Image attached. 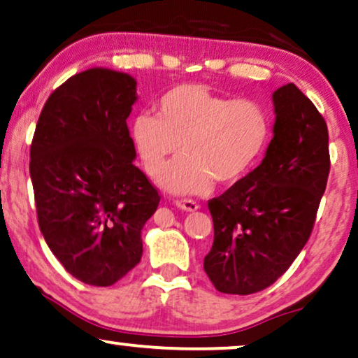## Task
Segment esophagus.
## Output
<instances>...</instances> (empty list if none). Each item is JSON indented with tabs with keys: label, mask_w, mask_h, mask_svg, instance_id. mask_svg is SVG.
<instances>
[{
	"label": "esophagus",
	"mask_w": 358,
	"mask_h": 358,
	"mask_svg": "<svg viewBox=\"0 0 358 358\" xmlns=\"http://www.w3.org/2000/svg\"><path fill=\"white\" fill-rule=\"evenodd\" d=\"M175 204H176V208H180L182 211H188V213L196 211V209L199 208V204L196 201H193V199H176Z\"/></svg>",
	"instance_id": "34e87169"
}]
</instances>
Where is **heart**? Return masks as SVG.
Returning <instances> with one entry per match:
<instances>
[{"mask_svg":"<svg viewBox=\"0 0 358 358\" xmlns=\"http://www.w3.org/2000/svg\"><path fill=\"white\" fill-rule=\"evenodd\" d=\"M271 119L264 104L231 99L199 83L166 90L155 103V116L141 113L131 137L142 165L157 176L182 145L185 154L159 176L175 194H203L219 185H234L257 165L268 145Z\"/></svg>","mask_w":358,"mask_h":358,"instance_id":"heart-1","label":"heart"}]
</instances>
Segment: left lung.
<instances>
[{"instance_id": "obj_1", "label": "left lung", "mask_w": 358, "mask_h": 358, "mask_svg": "<svg viewBox=\"0 0 358 358\" xmlns=\"http://www.w3.org/2000/svg\"><path fill=\"white\" fill-rule=\"evenodd\" d=\"M271 99L273 139L262 164L208 201L214 242L204 271L221 293L252 294L275 283L308 242L326 192V121L293 83Z\"/></svg>"}]
</instances>
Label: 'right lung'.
Returning a JSON list of instances; mask_svg holds the SVG:
<instances>
[{"instance_id": "right-lung-1", "label": "right lung", "mask_w": 358, "mask_h": 358, "mask_svg": "<svg viewBox=\"0 0 358 358\" xmlns=\"http://www.w3.org/2000/svg\"><path fill=\"white\" fill-rule=\"evenodd\" d=\"M129 73L88 69L47 99L29 173L42 236L80 282L111 287L141 262L142 227L160 203L134 165L127 117L137 101Z\"/></svg>"}]
</instances>
